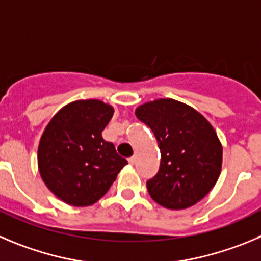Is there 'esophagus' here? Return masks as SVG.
<instances>
[{
  "instance_id": "esophagus-1",
  "label": "esophagus",
  "mask_w": 261,
  "mask_h": 261,
  "mask_svg": "<svg viewBox=\"0 0 261 261\" xmlns=\"http://www.w3.org/2000/svg\"><path fill=\"white\" fill-rule=\"evenodd\" d=\"M135 162H136V157L128 158V164H130V165H135Z\"/></svg>"
}]
</instances>
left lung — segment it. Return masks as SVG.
Here are the masks:
<instances>
[{"instance_id":"obj_1","label":"left lung","mask_w":261,"mask_h":261,"mask_svg":"<svg viewBox=\"0 0 261 261\" xmlns=\"http://www.w3.org/2000/svg\"><path fill=\"white\" fill-rule=\"evenodd\" d=\"M152 128L161 150L158 174L147 182L153 201L170 210L198 203L218 181L223 145L198 111L175 99H155L135 109Z\"/></svg>"}]
</instances>
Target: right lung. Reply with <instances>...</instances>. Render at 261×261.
<instances>
[{
    "label": "right lung",
    "mask_w": 261,
    "mask_h": 261,
    "mask_svg": "<svg viewBox=\"0 0 261 261\" xmlns=\"http://www.w3.org/2000/svg\"><path fill=\"white\" fill-rule=\"evenodd\" d=\"M114 108L97 99L75 100L54 114L37 150L41 179L64 203L86 207L97 202L127 161L101 133Z\"/></svg>",
    "instance_id": "1"
}]
</instances>
